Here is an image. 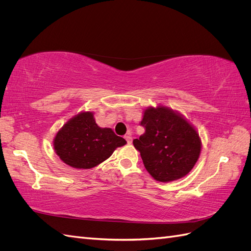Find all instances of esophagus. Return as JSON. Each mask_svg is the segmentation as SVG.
<instances>
[{
    "label": "esophagus",
    "instance_id": "1",
    "mask_svg": "<svg viewBox=\"0 0 251 251\" xmlns=\"http://www.w3.org/2000/svg\"><path fill=\"white\" fill-rule=\"evenodd\" d=\"M125 139L126 140V142H127L128 144H131V143H132V136H131V134H130V133L126 134V135L125 136Z\"/></svg>",
    "mask_w": 251,
    "mask_h": 251
}]
</instances>
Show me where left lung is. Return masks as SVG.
<instances>
[{"instance_id":"1","label":"left lung","mask_w":251,"mask_h":251,"mask_svg":"<svg viewBox=\"0 0 251 251\" xmlns=\"http://www.w3.org/2000/svg\"><path fill=\"white\" fill-rule=\"evenodd\" d=\"M140 125L146 132L133 144L151 177L171 182L193 170L200 156L201 139L181 114L163 105L150 107L144 110Z\"/></svg>"}]
</instances>
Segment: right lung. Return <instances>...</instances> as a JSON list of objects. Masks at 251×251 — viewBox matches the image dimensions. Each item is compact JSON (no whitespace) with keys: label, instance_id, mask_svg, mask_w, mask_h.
<instances>
[{"label":"right lung","instance_id":"right-lung-1","mask_svg":"<svg viewBox=\"0 0 251 251\" xmlns=\"http://www.w3.org/2000/svg\"><path fill=\"white\" fill-rule=\"evenodd\" d=\"M126 141L95 123L93 112H80L56 133L53 147L60 160L74 169H92Z\"/></svg>","mask_w":251,"mask_h":251}]
</instances>
